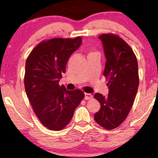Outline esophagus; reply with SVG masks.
<instances>
[{"mask_svg": "<svg viewBox=\"0 0 158 158\" xmlns=\"http://www.w3.org/2000/svg\"><path fill=\"white\" fill-rule=\"evenodd\" d=\"M92 98V95L90 93H85V100H90Z\"/></svg>", "mask_w": 158, "mask_h": 158, "instance_id": "obj_1", "label": "esophagus"}]
</instances>
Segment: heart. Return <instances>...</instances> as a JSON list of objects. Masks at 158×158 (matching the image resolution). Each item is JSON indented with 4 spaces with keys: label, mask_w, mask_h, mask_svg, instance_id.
Returning a JSON list of instances; mask_svg holds the SVG:
<instances>
[{
    "label": "heart",
    "mask_w": 158,
    "mask_h": 158,
    "mask_svg": "<svg viewBox=\"0 0 158 158\" xmlns=\"http://www.w3.org/2000/svg\"><path fill=\"white\" fill-rule=\"evenodd\" d=\"M93 52H94V51H91V52H89V54H90V53H93Z\"/></svg>",
    "instance_id": "b5f03b06"
}]
</instances>
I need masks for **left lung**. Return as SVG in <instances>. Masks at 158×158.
Masks as SVG:
<instances>
[{
  "label": "left lung",
  "instance_id": "left-lung-1",
  "mask_svg": "<svg viewBox=\"0 0 158 158\" xmlns=\"http://www.w3.org/2000/svg\"><path fill=\"white\" fill-rule=\"evenodd\" d=\"M98 38L106 58L103 75L109 81V93L106 97L95 94L101 108L94 118L100 126L111 130L125 120L133 106L139 85L138 61L130 46L118 35L104 33Z\"/></svg>",
  "mask_w": 158,
  "mask_h": 158
}]
</instances>
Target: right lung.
<instances>
[{"instance_id":"add662e5","label":"right lung","mask_w":158,"mask_h":158,"mask_svg":"<svg viewBox=\"0 0 158 158\" xmlns=\"http://www.w3.org/2000/svg\"><path fill=\"white\" fill-rule=\"evenodd\" d=\"M81 44L80 36L44 40L33 49L26 60L27 95L40 122L50 130L64 128L85 96L79 89L68 91L59 85L70 56Z\"/></svg>"}]
</instances>
